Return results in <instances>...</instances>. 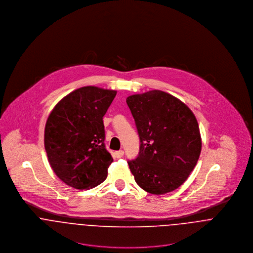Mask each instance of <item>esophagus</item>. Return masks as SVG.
<instances>
[{"label": "esophagus", "mask_w": 253, "mask_h": 253, "mask_svg": "<svg viewBox=\"0 0 253 253\" xmlns=\"http://www.w3.org/2000/svg\"><path fill=\"white\" fill-rule=\"evenodd\" d=\"M124 154H125V152H124L123 150L116 151V152H115V157H116L117 159H120V158H122V157L124 156Z\"/></svg>", "instance_id": "34e87169"}]
</instances>
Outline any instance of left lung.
<instances>
[{
  "mask_svg": "<svg viewBox=\"0 0 253 253\" xmlns=\"http://www.w3.org/2000/svg\"><path fill=\"white\" fill-rule=\"evenodd\" d=\"M140 147L127 161L136 183L154 195L180 187L196 167L202 139L193 112L176 97L151 90L126 98Z\"/></svg>",
  "mask_w": 253,
  "mask_h": 253,
  "instance_id": "1",
  "label": "left lung"
}]
</instances>
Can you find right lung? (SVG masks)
<instances>
[{"label": "right lung", "mask_w": 253, "mask_h": 253, "mask_svg": "<svg viewBox=\"0 0 253 253\" xmlns=\"http://www.w3.org/2000/svg\"><path fill=\"white\" fill-rule=\"evenodd\" d=\"M117 91L84 86L61 99L49 114L44 149L54 173L84 190L101 184L113 162L105 147L103 116Z\"/></svg>", "instance_id": "1"}]
</instances>
